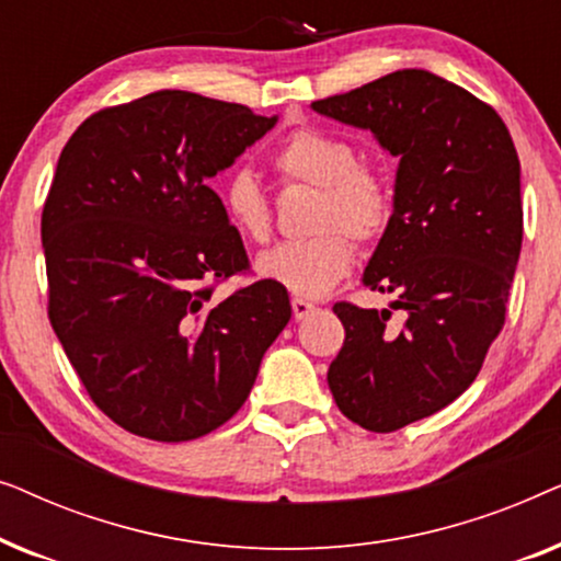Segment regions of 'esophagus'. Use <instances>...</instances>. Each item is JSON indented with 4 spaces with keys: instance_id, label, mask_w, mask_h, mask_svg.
I'll return each instance as SVG.
<instances>
[{
    "instance_id": "esophagus-1",
    "label": "esophagus",
    "mask_w": 561,
    "mask_h": 561,
    "mask_svg": "<svg viewBox=\"0 0 561 561\" xmlns=\"http://www.w3.org/2000/svg\"><path fill=\"white\" fill-rule=\"evenodd\" d=\"M290 309H294L296 321H304L309 313L317 311V306H313L311 301H306V298H290Z\"/></svg>"
}]
</instances>
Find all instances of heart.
Returning <instances> with one entry per match:
<instances>
[{"mask_svg":"<svg viewBox=\"0 0 561 561\" xmlns=\"http://www.w3.org/2000/svg\"><path fill=\"white\" fill-rule=\"evenodd\" d=\"M283 183L319 188L309 240L283 242L257 257V273L296 296L319 298L347 278L357 244L378 242L393 219V186L388 175L365 160L340 135L324 129H294L271 158ZM221 211L237 234L267 242L273 209L255 175L237 168L219 186Z\"/></svg>","mask_w":561,"mask_h":561,"instance_id":"1","label":"heart"}]
</instances>
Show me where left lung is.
Segmentation results:
<instances>
[{
  "label": "left lung",
  "mask_w": 561,
  "mask_h": 561,
  "mask_svg": "<svg viewBox=\"0 0 561 561\" xmlns=\"http://www.w3.org/2000/svg\"><path fill=\"white\" fill-rule=\"evenodd\" d=\"M311 106L401 158L363 283L407 319L393 328L389 309L334 304L344 344L327 373L344 416L388 434L462 396L501 334L524 237L518 152L493 106L421 68Z\"/></svg>",
  "instance_id": "obj_1"
}]
</instances>
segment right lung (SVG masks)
I'll return each mask as SVG.
<instances>
[{"label":"right lung","instance_id":"add662e5","mask_svg":"<svg viewBox=\"0 0 561 561\" xmlns=\"http://www.w3.org/2000/svg\"><path fill=\"white\" fill-rule=\"evenodd\" d=\"M275 117L191 91H156L81 122L58 158L41 234L48 319L91 401L152 442L227 424L290 319L288 290L252 280L219 171Z\"/></svg>","mask_w":561,"mask_h":561}]
</instances>
